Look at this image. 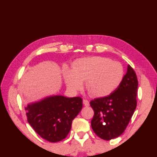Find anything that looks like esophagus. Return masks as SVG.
<instances>
[{
  "mask_svg": "<svg viewBox=\"0 0 157 157\" xmlns=\"http://www.w3.org/2000/svg\"><path fill=\"white\" fill-rule=\"evenodd\" d=\"M83 103H84V105L86 106V107H88L89 105H90V103H89V101L86 99H84L83 100Z\"/></svg>",
  "mask_w": 157,
  "mask_h": 157,
  "instance_id": "34e87169",
  "label": "esophagus"
}]
</instances>
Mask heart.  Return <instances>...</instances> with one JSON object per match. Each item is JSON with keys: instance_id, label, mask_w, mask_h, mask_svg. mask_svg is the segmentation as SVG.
Listing matches in <instances>:
<instances>
[{"instance_id": "obj_1", "label": "heart", "mask_w": 157, "mask_h": 157, "mask_svg": "<svg viewBox=\"0 0 157 157\" xmlns=\"http://www.w3.org/2000/svg\"><path fill=\"white\" fill-rule=\"evenodd\" d=\"M124 75L122 64L102 56H90L77 60L73 69L65 67L64 79L73 92L82 89L86 80L87 90L97 97H107L121 84Z\"/></svg>"}]
</instances>
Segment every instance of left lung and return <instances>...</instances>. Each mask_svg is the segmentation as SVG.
<instances>
[{"label":"left lung","instance_id":"8db88e82","mask_svg":"<svg viewBox=\"0 0 157 157\" xmlns=\"http://www.w3.org/2000/svg\"><path fill=\"white\" fill-rule=\"evenodd\" d=\"M137 86L136 72L128 64L121 84L113 93L90 101L94 112L91 127L98 137L110 140L124 131L136 108Z\"/></svg>","mask_w":157,"mask_h":157}]
</instances>
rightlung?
<instances>
[{"label": "right lung", "mask_w": 157, "mask_h": 157, "mask_svg": "<svg viewBox=\"0 0 157 157\" xmlns=\"http://www.w3.org/2000/svg\"><path fill=\"white\" fill-rule=\"evenodd\" d=\"M82 108L81 97L52 95L28 104L25 109L28 122L36 133L48 142H57L67 136Z\"/></svg>", "instance_id": "obj_1"}]
</instances>
